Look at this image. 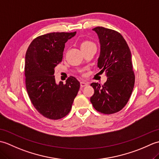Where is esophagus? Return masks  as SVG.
<instances>
[{
    "label": "esophagus",
    "mask_w": 159,
    "mask_h": 159,
    "mask_svg": "<svg viewBox=\"0 0 159 159\" xmlns=\"http://www.w3.org/2000/svg\"><path fill=\"white\" fill-rule=\"evenodd\" d=\"M88 85H89L88 82H86V81H81V82H80V87H84L85 86H87Z\"/></svg>",
    "instance_id": "obj_1"
}]
</instances>
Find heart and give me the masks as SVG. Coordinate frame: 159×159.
Instances as JSON below:
<instances>
[{"instance_id": "obj_1", "label": "heart", "mask_w": 159, "mask_h": 159, "mask_svg": "<svg viewBox=\"0 0 159 159\" xmlns=\"http://www.w3.org/2000/svg\"><path fill=\"white\" fill-rule=\"evenodd\" d=\"M92 42H90V41H84L81 43V45H80V47H84V46H88L90 44H92Z\"/></svg>"}]
</instances>
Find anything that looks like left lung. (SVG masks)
<instances>
[{
  "label": "left lung",
  "instance_id": "left-lung-1",
  "mask_svg": "<svg viewBox=\"0 0 159 159\" xmlns=\"http://www.w3.org/2000/svg\"><path fill=\"white\" fill-rule=\"evenodd\" d=\"M93 31L98 35L100 43L98 67L108 78L104 85L91 84L94 93L90 101L98 112L113 114L126 106L133 92L135 76L131 52L119 32L102 26H97Z\"/></svg>",
  "mask_w": 159,
  "mask_h": 159
}]
</instances>
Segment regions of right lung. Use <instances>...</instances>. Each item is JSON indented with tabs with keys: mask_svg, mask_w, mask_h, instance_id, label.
<instances>
[{
	"mask_svg": "<svg viewBox=\"0 0 159 159\" xmlns=\"http://www.w3.org/2000/svg\"><path fill=\"white\" fill-rule=\"evenodd\" d=\"M76 32L50 33L37 37L30 43L25 55V75L28 95L38 112L48 119L66 116L80 88L75 77L66 84L55 81V67L61 62L65 43Z\"/></svg>",
	"mask_w": 159,
	"mask_h": 159,
	"instance_id": "right-lung-1",
	"label": "right lung"
}]
</instances>
